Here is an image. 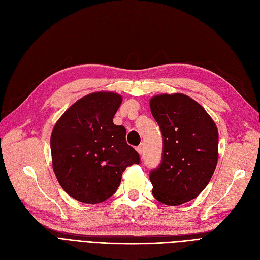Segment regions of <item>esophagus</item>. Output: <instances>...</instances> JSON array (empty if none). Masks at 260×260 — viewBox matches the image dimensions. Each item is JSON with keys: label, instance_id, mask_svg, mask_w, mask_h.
Listing matches in <instances>:
<instances>
[{"label": "esophagus", "instance_id": "1", "mask_svg": "<svg viewBox=\"0 0 260 260\" xmlns=\"http://www.w3.org/2000/svg\"><path fill=\"white\" fill-rule=\"evenodd\" d=\"M137 151H138V153H139L140 155H142V153H143V145H142V144L139 145V146L137 147Z\"/></svg>", "mask_w": 260, "mask_h": 260}]
</instances>
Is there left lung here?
<instances>
[{"mask_svg": "<svg viewBox=\"0 0 260 260\" xmlns=\"http://www.w3.org/2000/svg\"><path fill=\"white\" fill-rule=\"evenodd\" d=\"M151 112L162 135L159 166L149 172L154 198L176 206L195 199L210 181L218 161V130L198 102L184 94H160Z\"/></svg>", "mask_w": 260, "mask_h": 260, "instance_id": "8db88e82", "label": "left lung"}]
</instances>
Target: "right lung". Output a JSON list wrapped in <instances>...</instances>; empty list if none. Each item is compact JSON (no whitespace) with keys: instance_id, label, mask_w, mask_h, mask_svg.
I'll return each mask as SVG.
<instances>
[{"instance_id":"obj_1","label":"right lung","mask_w":260,"mask_h":260,"mask_svg":"<svg viewBox=\"0 0 260 260\" xmlns=\"http://www.w3.org/2000/svg\"><path fill=\"white\" fill-rule=\"evenodd\" d=\"M121 102L112 92L89 94L70 106L52 131L55 176L77 201H106L117 191L125 168L141 161L127 144L123 125L113 122Z\"/></svg>"}]
</instances>
